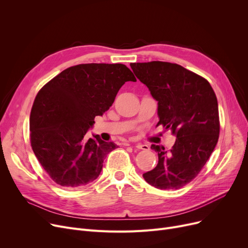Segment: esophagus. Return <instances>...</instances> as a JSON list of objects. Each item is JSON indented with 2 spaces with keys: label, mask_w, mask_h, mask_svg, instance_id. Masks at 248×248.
<instances>
[{
  "label": "esophagus",
  "mask_w": 248,
  "mask_h": 248,
  "mask_svg": "<svg viewBox=\"0 0 248 248\" xmlns=\"http://www.w3.org/2000/svg\"><path fill=\"white\" fill-rule=\"evenodd\" d=\"M135 148L138 150H145V151H148L150 149L148 145H141V144H136Z\"/></svg>",
  "instance_id": "34e87169"
}]
</instances>
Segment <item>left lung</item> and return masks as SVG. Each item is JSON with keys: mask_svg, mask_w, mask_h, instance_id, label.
Listing matches in <instances>:
<instances>
[{"mask_svg": "<svg viewBox=\"0 0 248 248\" xmlns=\"http://www.w3.org/2000/svg\"><path fill=\"white\" fill-rule=\"evenodd\" d=\"M131 67L158 101V124L177 138L168 152L152 145L159 162L142 177L158 189H180L199 174L218 141L220 125L214 90L205 78L175 63H132Z\"/></svg>", "mask_w": 248, "mask_h": 248, "instance_id": "left-lung-1", "label": "left lung"}]
</instances>
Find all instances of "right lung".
Instances as JSON below:
<instances>
[{
  "label": "right lung",
  "instance_id": "right-lung-1",
  "mask_svg": "<svg viewBox=\"0 0 248 248\" xmlns=\"http://www.w3.org/2000/svg\"><path fill=\"white\" fill-rule=\"evenodd\" d=\"M126 81L137 79L124 64L88 63L63 70L39 91L30 114L31 146L56 184L79 188L99 176L117 146L86 133Z\"/></svg>",
  "mask_w": 248,
  "mask_h": 248
}]
</instances>
